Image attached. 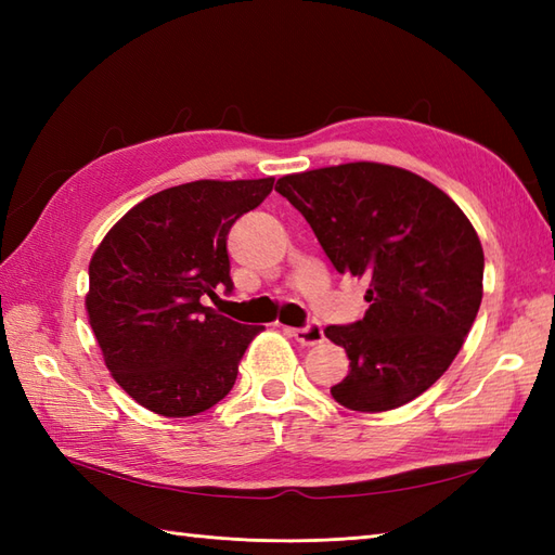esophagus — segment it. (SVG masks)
I'll return each mask as SVG.
<instances>
[{
  "label": "esophagus",
  "instance_id": "esophagus-1",
  "mask_svg": "<svg viewBox=\"0 0 555 555\" xmlns=\"http://www.w3.org/2000/svg\"><path fill=\"white\" fill-rule=\"evenodd\" d=\"M286 334L293 336L302 346H317L324 340V328L320 324H308V326H288Z\"/></svg>",
  "mask_w": 555,
  "mask_h": 555
}]
</instances>
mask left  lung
I'll return each instance as SVG.
<instances>
[{"mask_svg":"<svg viewBox=\"0 0 555 555\" xmlns=\"http://www.w3.org/2000/svg\"><path fill=\"white\" fill-rule=\"evenodd\" d=\"M276 191L308 219L338 274L367 276L370 310L326 326L350 372L336 403L384 412L451 367L481 305L485 250L451 197L422 176L376 162L288 173Z\"/></svg>","mask_w":555,"mask_h":555,"instance_id":"obj_1","label":"left lung"}]
</instances>
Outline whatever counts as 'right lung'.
I'll list each match as a JSON object with an SVG mask.
<instances>
[{"instance_id": "add662e5", "label": "right lung", "mask_w": 555, "mask_h": 555, "mask_svg": "<svg viewBox=\"0 0 555 555\" xmlns=\"http://www.w3.org/2000/svg\"><path fill=\"white\" fill-rule=\"evenodd\" d=\"M274 179L193 181L138 203L90 259L86 310L104 364L135 403L193 417L227 396L264 326L205 308L233 291L227 235L262 205Z\"/></svg>"}]
</instances>
